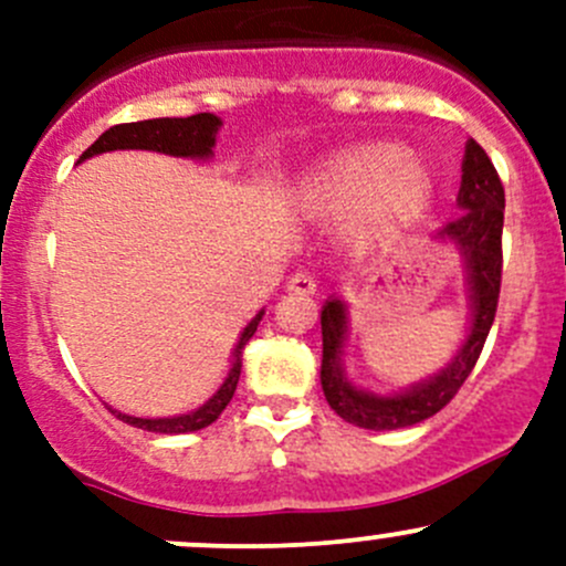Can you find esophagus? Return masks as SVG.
Instances as JSON below:
<instances>
[{"label":"esophagus","mask_w":566,"mask_h":566,"mask_svg":"<svg viewBox=\"0 0 566 566\" xmlns=\"http://www.w3.org/2000/svg\"><path fill=\"white\" fill-rule=\"evenodd\" d=\"M287 290H290V293H295V295H315L317 293V282H315V276H312V273L298 271V273H293V276H290Z\"/></svg>","instance_id":"obj_1"}]
</instances>
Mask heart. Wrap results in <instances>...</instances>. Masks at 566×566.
<instances>
[{"label": "heart", "instance_id": "b5f03b06", "mask_svg": "<svg viewBox=\"0 0 566 566\" xmlns=\"http://www.w3.org/2000/svg\"><path fill=\"white\" fill-rule=\"evenodd\" d=\"M310 197L323 213H356V230L380 238L424 213L432 177L405 147L380 142L331 158L312 177Z\"/></svg>", "mask_w": 566, "mask_h": 566}]
</instances>
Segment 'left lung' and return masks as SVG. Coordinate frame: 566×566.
Returning a JSON list of instances; mask_svg holds the SVG:
<instances>
[{
    "label": "left lung",
    "instance_id": "8db88e82",
    "mask_svg": "<svg viewBox=\"0 0 566 566\" xmlns=\"http://www.w3.org/2000/svg\"><path fill=\"white\" fill-rule=\"evenodd\" d=\"M460 216L449 221L438 235L449 238L462 249L468 265V284H471L473 323L462 350L438 378L416 386V389L397 394V397H373L353 389L342 373L339 353L345 342V306L342 301H328L323 306V380L325 399L331 408L350 424L364 430H399V427L419 424L438 410L447 408L454 394L462 389L468 375L473 373L482 353L490 325L499 310L501 271H504V186L495 172L493 161L482 150L479 142H468L462 158V182L458 193Z\"/></svg>",
    "mask_w": 566,
    "mask_h": 566
}]
</instances>
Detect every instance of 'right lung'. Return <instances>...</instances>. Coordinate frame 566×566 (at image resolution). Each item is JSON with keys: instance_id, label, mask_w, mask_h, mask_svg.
I'll use <instances>...</instances> for the list:
<instances>
[{"instance_id": "1", "label": "right lung", "mask_w": 566, "mask_h": 566, "mask_svg": "<svg viewBox=\"0 0 566 566\" xmlns=\"http://www.w3.org/2000/svg\"><path fill=\"white\" fill-rule=\"evenodd\" d=\"M221 119L216 114H191V117H156V119H142V123H119L104 130L87 150L78 156V161L90 156H98V153L108 150H158L167 153V156H191V158H205L213 153L216 145V130H219ZM262 312L247 325V331L241 334V342L235 347V361H232L230 375H227L224 386L216 391V397L210 402H205L202 408L193 410V413L175 416V419H136V416L117 413L119 421L130 427H139V430L150 432H193L202 430V427L213 424L221 416V410L230 405L232 394L238 389V378H241V364H243V350H247L249 339L254 336L256 325H260Z\"/></svg>"}]
</instances>
